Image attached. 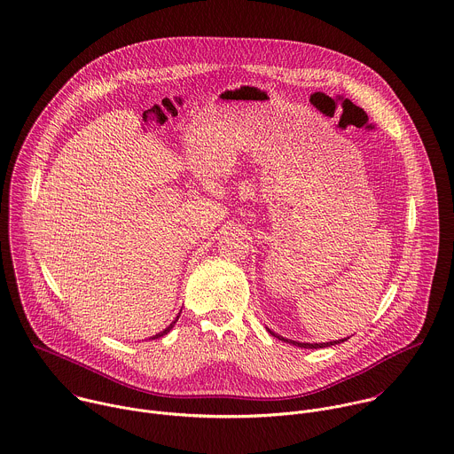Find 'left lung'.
I'll use <instances>...</instances> for the list:
<instances>
[{"label":"left lung","mask_w":454,"mask_h":454,"mask_svg":"<svg viewBox=\"0 0 454 454\" xmlns=\"http://www.w3.org/2000/svg\"><path fill=\"white\" fill-rule=\"evenodd\" d=\"M272 333V332H270ZM276 339H279V340H283V342H288V344H292V346H297V348H305V349H319V348H330V346H335V344H340V342H346L348 339H342V340H333V342H323V344H310V342H295V340H288V339H283V337H279V335H276V333H272Z\"/></svg>","instance_id":"1"}]
</instances>
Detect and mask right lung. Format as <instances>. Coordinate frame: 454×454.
I'll use <instances>...</instances> for the list:
<instances>
[{
	"label": "right lung",
	"mask_w": 454,
	"mask_h": 454,
	"mask_svg": "<svg viewBox=\"0 0 454 454\" xmlns=\"http://www.w3.org/2000/svg\"><path fill=\"white\" fill-rule=\"evenodd\" d=\"M176 321H178V317H176ZM176 321H173V323H171V325H169V326H168V328H166V330H164V332H160V333H157V335H155V337H151V339H159V337H164V335H168V333H169V332H171V330H173V326H175V323H176Z\"/></svg>",
	"instance_id": "obj_1"
}]
</instances>
